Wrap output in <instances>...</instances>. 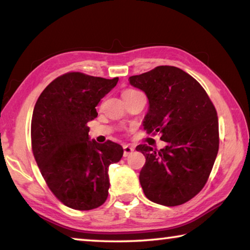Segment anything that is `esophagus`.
I'll return each mask as SVG.
<instances>
[{"mask_svg":"<svg viewBox=\"0 0 250 250\" xmlns=\"http://www.w3.org/2000/svg\"><path fill=\"white\" fill-rule=\"evenodd\" d=\"M134 151V147L131 146L129 145H125L124 146V156H129L132 152Z\"/></svg>","mask_w":250,"mask_h":250,"instance_id":"34e87169","label":"esophagus"}]
</instances>
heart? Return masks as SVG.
<instances>
[{
    "label": "heart",
    "mask_w": 250,
    "mask_h": 250,
    "mask_svg": "<svg viewBox=\"0 0 250 250\" xmlns=\"http://www.w3.org/2000/svg\"><path fill=\"white\" fill-rule=\"evenodd\" d=\"M138 91L135 89H125L124 92H122V96H125V95H130V94H133V92Z\"/></svg>",
    "instance_id": "1"
}]
</instances>
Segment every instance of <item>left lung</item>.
I'll return each mask as SVG.
<instances>
[{"label":"left lung","mask_w":250,"mask_h":250,"mask_svg":"<svg viewBox=\"0 0 250 250\" xmlns=\"http://www.w3.org/2000/svg\"><path fill=\"white\" fill-rule=\"evenodd\" d=\"M129 82L149 99L143 129L167 142L161 150L137 146L146 156L139 176L143 192L156 204H184L204 188L217 156L216 109L201 83L174 66H158Z\"/></svg>","instance_id":"1"}]
</instances>
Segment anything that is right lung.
<instances>
[{
  "label": "right lung",
  "instance_id": "add662e5",
  "mask_svg": "<svg viewBox=\"0 0 250 250\" xmlns=\"http://www.w3.org/2000/svg\"><path fill=\"white\" fill-rule=\"evenodd\" d=\"M118 80L70 71L54 79L34 107L33 155L50 191L70 208L94 209L108 197V168L124 149L110 140L89 141L87 124Z\"/></svg>",
  "mask_w": 250,
  "mask_h": 250
}]
</instances>
